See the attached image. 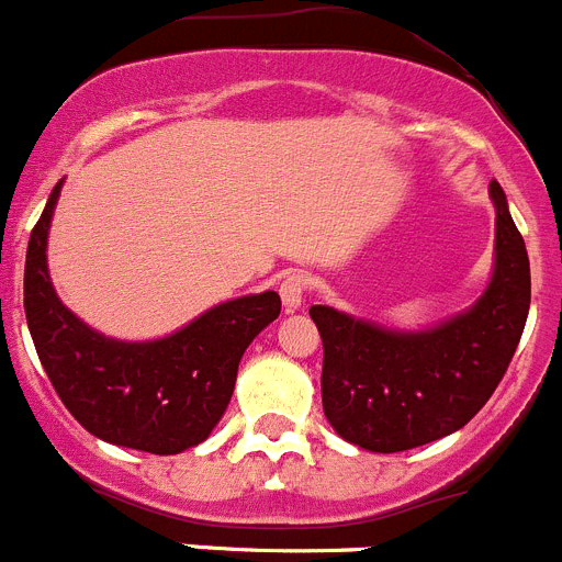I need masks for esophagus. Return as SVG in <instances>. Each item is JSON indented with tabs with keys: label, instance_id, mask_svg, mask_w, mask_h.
Wrapping results in <instances>:
<instances>
[{
	"label": "esophagus",
	"instance_id": "34e87169",
	"mask_svg": "<svg viewBox=\"0 0 562 562\" xmlns=\"http://www.w3.org/2000/svg\"><path fill=\"white\" fill-rule=\"evenodd\" d=\"M307 288H311V280H307V274H302V271H291V274L282 277V282H280L282 305H285L288 311H296V307H302Z\"/></svg>",
	"mask_w": 562,
	"mask_h": 562
}]
</instances>
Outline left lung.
I'll use <instances>...</instances> for the list:
<instances>
[{"instance_id":"obj_1","label":"left lung","mask_w":562,"mask_h":562,"mask_svg":"<svg viewBox=\"0 0 562 562\" xmlns=\"http://www.w3.org/2000/svg\"><path fill=\"white\" fill-rule=\"evenodd\" d=\"M496 269L469 313L427 333H391L333 307H311L324 344V416L369 452H405L465 427L505 376L529 313V257L491 182Z\"/></svg>"}]
</instances>
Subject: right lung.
Returning a JSON list of instances; mask_svg holds the SVG:
<instances>
[{"label": "right lung", "instance_id": "add662e5", "mask_svg": "<svg viewBox=\"0 0 562 562\" xmlns=\"http://www.w3.org/2000/svg\"><path fill=\"white\" fill-rule=\"evenodd\" d=\"M60 182L33 227L24 263V313L35 352L68 413L115 447L177 454L202 443L224 416L238 363L280 316L274 291L213 307L149 344L102 338L60 305L46 271V235Z\"/></svg>", "mask_w": 562, "mask_h": 562}]
</instances>
